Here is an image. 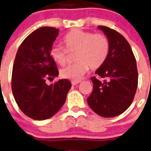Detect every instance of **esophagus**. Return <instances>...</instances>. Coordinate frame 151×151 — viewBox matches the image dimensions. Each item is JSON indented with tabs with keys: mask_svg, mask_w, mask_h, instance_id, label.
Masks as SVG:
<instances>
[{
	"mask_svg": "<svg viewBox=\"0 0 151 151\" xmlns=\"http://www.w3.org/2000/svg\"><path fill=\"white\" fill-rule=\"evenodd\" d=\"M71 82H72V85H73V86H76V85L80 83V81H72Z\"/></svg>",
	"mask_w": 151,
	"mask_h": 151,
	"instance_id": "34e87169",
	"label": "esophagus"
}]
</instances>
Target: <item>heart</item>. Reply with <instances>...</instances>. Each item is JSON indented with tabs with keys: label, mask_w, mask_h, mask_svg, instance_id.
Listing matches in <instances>:
<instances>
[{
	"label": "heart",
	"mask_w": 151,
	"mask_h": 151,
	"mask_svg": "<svg viewBox=\"0 0 151 151\" xmlns=\"http://www.w3.org/2000/svg\"><path fill=\"white\" fill-rule=\"evenodd\" d=\"M65 49L55 45L50 50L52 60L60 65L68 62L69 52L76 53L73 65L61 69L60 75L64 78L80 80L89 69H97L105 63L109 52V39L103 34H95L82 29H74L63 37Z\"/></svg>",
	"instance_id": "obj_1"
}]
</instances>
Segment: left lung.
I'll return each mask as SVG.
<instances>
[{"label":"left lung","instance_id":"left-lung-1","mask_svg":"<svg viewBox=\"0 0 151 151\" xmlns=\"http://www.w3.org/2000/svg\"><path fill=\"white\" fill-rule=\"evenodd\" d=\"M109 39L110 48L105 63L95 71L101 78H91L93 91L87 99L92 110L104 118L125 111L133 101L137 88V63L126 39L114 29L99 26Z\"/></svg>","mask_w":151,"mask_h":151}]
</instances>
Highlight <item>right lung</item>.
<instances>
[{"instance_id":"obj_1","label":"right lung","mask_w":151,"mask_h":151,"mask_svg":"<svg viewBox=\"0 0 151 151\" xmlns=\"http://www.w3.org/2000/svg\"><path fill=\"white\" fill-rule=\"evenodd\" d=\"M59 31L50 27L36 29L23 41L15 57L11 80L13 95L20 110L32 119L42 121L57 113L72 86L67 79L50 86L46 83L47 78L59 75L50 56Z\"/></svg>"}]
</instances>
